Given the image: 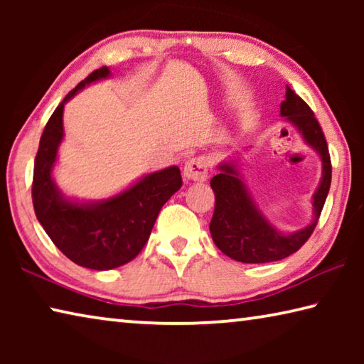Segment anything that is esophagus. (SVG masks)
<instances>
[{"label": "esophagus", "instance_id": "1", "mask_svg": "<svg viewBox=\"0 0 364 364\" xmlns=\"http://www.w3.org/2000/svg\"><path fill=\"white\" fill-rule=\"evenodd\" d=\"M184 176L193 181H205L208 175V165L204 157H193L184 164Z\"/></svg>", "mask_w": 364, "mask_h": 364}]
</instances>
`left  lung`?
Wrapping results in <instances>:
<instances>
[{
  "label": "left lung",
  "mask_w": 364,
  "mask_h": 364,
  "mask_svg": "<svg viewBox=\"0 0 364 364\" xmlns=\"http://www.w3.org/2000/svg\"><path fill=\"white\" fill-rule=\"evenodd\" d=\"M281 115L301 133L323 162L321 183L313 196V221L292 234L276 231L252 200L242 176L234 162L220 164V173L210 180L215 193V210L210 234L217 247L232 260L242 263L278 262L292 255L304 245L318 225L331 188V156L324 133L310 106L286 86V100L281 102Z\"/></svg>",
  "instance_id": "obj_1"
}]
</instances>
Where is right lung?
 Here are the masks:
<instances>
[{
    "label": "right lung",
    "instance_id": "add662e5",
    "mask_svg": "<svg viewBox=\"0 0 364 364\" xmlns=\"http://www.w3.org/2000/svg\"><path fill=\"white\" fill-rule=\"evenodd\" d=\"M109 73L107 67L91 72L49 117L35 157L32 184L35 215L54 245L73 263L97 271L122 267L143 250L160 208L183 184L180 168L168 167L101 202L78 204L60 194L51 171L64 136V104Z\"/></svg>",
    "mask_w": 364,
    "mask_h": 364
}]
</instances>
